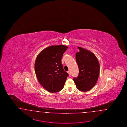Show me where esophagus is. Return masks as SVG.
<instances>
[{
    "label": "esophagus",
    "mask_w": 127,
    "mask_h": 127,
    "mask_svg": "<svg viewBox=\"0 0 127 127\" xmlns=\"http://www.w3.org/2000/svg\"><path fill=\"white\" fill-rule=\"evenodd\" d=\"M67 72H68V73L69 75H71V72H70V71H68Z\"/></svg>",
    "instance_id": "34e87169"
}]
</instances>
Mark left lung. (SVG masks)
<instances>
[{"label":"left lung","instance_id":"obj_1","mask_svg":"<svg viewBox=\"0 0 127 127\" xmlns=\"http://www.w3.org/2000/svg\"><path fill=\"white\" fill-rule=\"evenodd\" d=\"M79 52L76 54V60L79 66V74L74 78L77 89L82 92L91 89L96 84L99 77L100 65L96 55L92 52L78 47Z\"/></svg>","mask_w":127,"mask_h":127}]
</instances>
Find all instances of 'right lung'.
<instances>
[{
  "mask_svg": "<svg viewBox=\"0 0 127 127\" xmlns=\"http://www.w3.org/2000/svg\"><path fill=\"white\" fill-rule=\"evenodd\" d=\"M68 47L64 45L51 46L42 50L36 59L34 69L38 81L50 93L63 89L69 74L62 65V55Z\"/></svg>",
  "mask_w": 127,
  "mask_h": 127,
  "instance_id": "right-lung-1",
  "label": "right lung"
}]
</instances>
